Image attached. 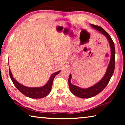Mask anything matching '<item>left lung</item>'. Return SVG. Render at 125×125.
<instances>
[{
    "mask_svg": "<svg viewBox=\"0 0 125 125\" xmlns=\"http://www.w3.org/2000/svg\"><path fill=\"white\" fill-rule=\"evenodd\" d=\"M90 25L95 30L100 31L101 33L105 35L109 41L110 44V49H111V57L110 61L109 62L108 67H107V71L102 79L99 81L98 83L95 84L93 86L86 89H83L80 87L77 86L76 85H73L71 83V80L72 78V75L70 74L69 79H68V83H69V87L70 90L73 94L76 96H77L80 98H89L95 96L100 92L103 90L106 86H107V83L110 81L112 77L113 74L114 68H115V47H114V43L113 41L112 40L110 36L104 30L102 27L98 25H95L94 24H90Z\"/></svg>",
    "mask_w": 125,
    "mask_h": 125,
    "instance_id": "left-lung-1",
    "label": "left lung"
}]
</instances>
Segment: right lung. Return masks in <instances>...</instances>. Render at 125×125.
Returning <instances> with one entry per match:
<instances>
[{"mask_svg": "<svg viewBox=\"0 0 125 125\" xmlns=\"http://www.w3.org/2000/svg\"><path fill=\"white\" fill-rule=\"evenodd\" d=\"M60 72V71L53 73L51 75L49 81L44 86L42 87H37V88H30V87L23 86V85L20 84L18 81H16L13 77L11 70L10 69H9L10 78L15 87L25 96L31 98H42L48 95L50 93L51 89H52L53 81L55 76L59 74Z\"/></svg>", "mask_w": 125, "mask_h": 125, "instance_id": "obj_1", "label": "right lung"}]
</instances>
